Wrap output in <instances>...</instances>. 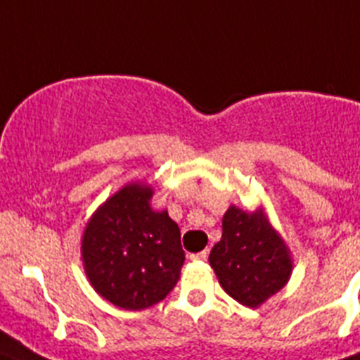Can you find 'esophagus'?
<instances>
[{
  "label": "esophagus",
  "mask_w": 360,
  "mask_h": 360,
  "mask_svg": "<svg viewBox=\"0 0 360 360\" xmlns=\"http://www.w3.org/2000/svg\"><path fill=\"white\" fill-rule=\"evenodd\" d=\"M209 256L207 250H202V252H196V254H191V259H195V262H205Z\"/></svg>",
  "instance_id": "1"
}]
</instances>
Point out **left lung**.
Wrapping results in <instances>:
<instances>
[{"instance_id": "left-lung-1", "label": "left lung", "mask_w": 360, "mask_h": 360, "mask_svg": "<svg viewBox=\"0 0 360 360\" xmlns=\"http://www.w3.org/2000/svg\"><path fill=\"white\" fill-rule=\"evenodd\" d=\"M209 263L224 290L250 308L281 290L292 272L287 247L265 216L234 205L225 212L221 240L212 247Z\"/></svg>"}]
</instances>
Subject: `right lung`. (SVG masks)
Returning a JSON list of instances; mask_svg holds the SVG:
<instances>
[{
    "label": "right lung",
    "instance_id": "1",
    "mask_svg": "<svg viewBox=\"0 0 360 360\" xmlns=\"http://www.w3.org/2000/svg\"><path fill=\"white\" fill-rule=\"evenodd\" d=\"M151 189L131 184L111 196L82 236V259L95 290L124 310H142L169 294L186 252L167 211L149 207Z\"/></svg>",
    "mask_w": 360,
    "mask_h": 360
}]
</instances>
